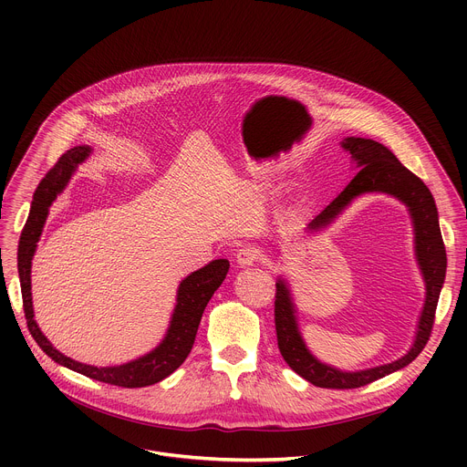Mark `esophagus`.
<instances>
[{
  "instance_id": "1",
  "label": "esophagus",
  "mask_w": 467,
  "mask_h": 467,
  "mask_svg": "<svg viewBox=\"0 0 467 467\" xmlns=\"http://www.w3.org/2000/svg\"><path fill=\"white\" fill-rule=\"evenodd\" d=\"M258 258H260V253H258V249L253 247L251 244L242 245V247L238 249V253H236V262H238L240 265H251V264L256 262Z\"/></svg>"
}]
</instances>
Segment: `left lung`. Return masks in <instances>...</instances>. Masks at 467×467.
<instances>
[{
	"instance_id": "8db88e82",
	"label": "left lung",
	"mask_w": 467,
	"mask_h": 467,
	"mask_svg": "<svg viewBox=\"0 0 467 467\" xmlns=\"http://www.w3.org/2000/svg\"><path fill=\"white\" fill-rule=\"evenodd\" d=\"M342 146L351 153V157L357 162V168L360 170L355 179L340 192V195L335 202L328 203L312 222L310 229L325 227L335 220L344 207L351 203L360 193L366 192H386L401 199L403 203L409 205L410 216L414 220V231H416V254L420 260V268L425 277L427 285V299L425 306L420 317L418 335L412 349L403 357L391 364H384L379 368L346 373L340 369H335L330 366L321 364L316 360L308 349L305 348L301 335L297 330L296 316H294V303L290 299V292L283 281L275 285V330H277V346L285 358V362L303 379L312 382L319 388H332V389H351L366 386L377 379H382L397 369L409 366L416 357L425 349L434 317H436V306L440 299V290L443 286L445 279V268H447V254L445 245L440 233L438 223V211L434 197L427 184L414 175L409 168H405L399 159L384 146L375 140L368 139H346Z\"/></svg>"
}]
</instances>
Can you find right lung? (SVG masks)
<instances>
[{
    "label": "right lung",
    "instance_id": "obj_1",
    "mask_svg": "<svg viewBox=\"0 0 467 467\" xmlns=\"http://www.w3.org/2000/svg\"><path fill=\"white\" fill-rule=\"evenodd\" d=\"M88 153H90V148L78 146L60 155L55 166L46 173V177L40 181V184L35 190L29 218L24 225L20 244H18V275H20L27 328L31 332V337L35 338V342L40 346V349L51 360H55L64 368L74 369L99 382H107L121 388L151 386L155 382H161L168 375H171L186 360L188 353L192 351L203 310L229 272V260L225 258L213 260L211 264L205 265V268L193 272L181 283L168 335L162 340V344L150 355L123 366L96 368V366L76 362L58 353L47 342V338L40 332L36 321L33 319L35 314H33V301H31V260L47 216V207L53 203V199L66 186V182H68L74 168L79 162H83L88 157Z\"/></svg>",
    "mask_w": 467,
    "mask_h": 467
}]
</instances>
